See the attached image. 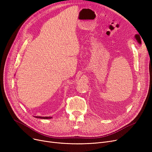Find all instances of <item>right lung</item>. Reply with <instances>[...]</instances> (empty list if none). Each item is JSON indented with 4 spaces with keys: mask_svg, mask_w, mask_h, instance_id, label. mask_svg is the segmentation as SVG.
Returning a JSON list of instances; mask_svg holds the SVG:
<instances>
[{
    "mask_svg": "<svg viewBox=\"0 0 152 152\" xmlns=\"http://www.w3.org/2000/svg\"><path fill=\"white\" fill-rule=\"evenodd\" d=\"M36 118H40V119H51L52 118V117H47V116H45V117H43V116H34Z\"/></svg>",
    "mask_w": 152,
    "mask_h": 152,
    "instance_id": "1",
    "label": "right lung"
}]
</instances>
